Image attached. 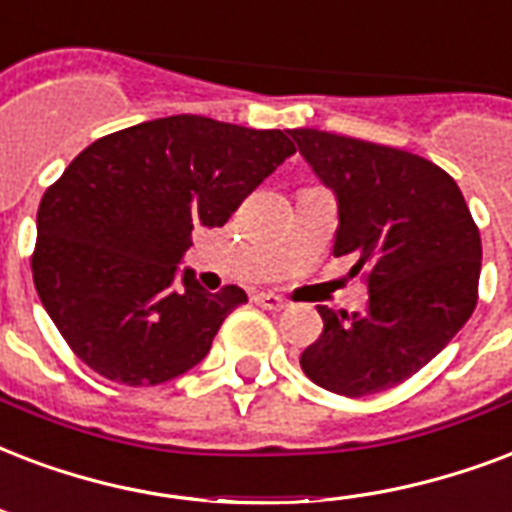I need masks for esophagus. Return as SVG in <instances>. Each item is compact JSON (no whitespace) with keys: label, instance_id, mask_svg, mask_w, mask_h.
<instances>
[{"label":"esophagus","instance_id":"obj_1","mask_svg":"<svg viewBox=\"0 0 512 512\" xmlns=\"http://www.w3.org/2000/svg\"><path fill=\"white\" fill-rule=\"evenodd\" d=\"M252 300H255L257 306L268 308V311H282V308H287V300L279 298V295H273V292H260V295H255Z\"/></svg>","mask_w":512,"mask_h":512}]
</instances>
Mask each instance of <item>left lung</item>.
Masks as SVG:
<instances>
[{
	"mask_svg": "<svg viewBox=\"0 0 512 512\" xmlns=\"http://www.w3.org/2000/svg\"><path fill=\"white\" fill-rule=\"evenodd\" d=\"M300 155L338 198L333 255L368 282L362 314L317 306L325 330L300 354L314 384L376 395L419 373L478 303L481 233L462 190L421 155L292 128Z\"/></svg>",
	"mask_w": 512,
	"mask_h": 512,
	"instance_id": "1",
	"label": "left lung"
}]
</instances>
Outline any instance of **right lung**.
Wrapping results in <instances>:
<instances>
[{"mask_svg": "<svg viewBox=\"0 0 512 512\" xmlns=\"http://www.w3.org/2000/svg\"><path fill=\"white\" fill-rule=\"evenodd\" d=\"M295 152L284 131L174 115L88 144L45 190L34 287L69 349L99 376L155 386L204 360L247 292H206L179 260L193 228H222Z\"/></svg>", "mask_w": 512, "mask_h": 512, "instance_id": "right-lung-1", "label": "right lung"}]
</instances>
